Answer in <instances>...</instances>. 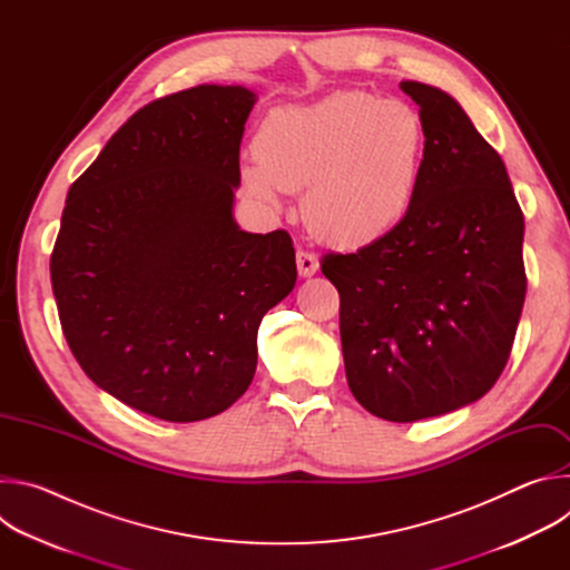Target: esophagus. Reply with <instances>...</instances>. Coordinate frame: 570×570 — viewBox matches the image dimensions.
Wrapping results in <instances>:
<instances>
[{
  "label": "esophagus",
  "instance_id": "34e87169",
  "mask_svg": "<svg viewBox=\"0 0 570 570\" xmlns=\"http://www.w3.org/2000/svg\"><path fill=\"white\" fill-rule=\"evenodd\" d=\"M320 268V262L313 253H306V250H297V271L302 277H311L315 275Z\"/></svg>",
  "mask_w": 570,
  "mask_h": 570
}]
</instances>
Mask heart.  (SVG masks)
I'll return each instance as SVG.
<instances>
[{
	"label": "heart",
	"instance_id": "1",
	"mask_svg": "<svg viewBox=\"0 0 570 570\" xmlns=\"http://www.w3.org/2000/svg\"><path fill=\"white\" fill-rule=\"evenodd\" d=\"M422 112L365 90H341L308 106L273 110L255 139L243 187L266 205L304 190L306 225L341 248H365L411 214L426 169Z\"/></svg>",
	"mask_w": 570,
	"mask_h": 570
}]
</instances>
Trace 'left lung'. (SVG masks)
Wrapping results in <instances>:
<instances>
[{"label": "left lung", "instance_id": "8db88e82", "mask_svg": "<svg viewBox=\"0 0 570 570\" xmlns=\"http://www.w3.org/2000/svg\"><path fill=\"white\" fill-rule=\"evenodd\" d=\"M426 121L417 200L385 238L330 253L352 394L387 422L478 401L501 376L525 299L523 212L501 155L440 88L401 80Z\"/></svg>", "mask_w": 570, "mask_h": 570}]
</instances>
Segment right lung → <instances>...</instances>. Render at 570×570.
Here are the masks:
<instances>
[{"instance_id": "right-lung-1", "label": "right lung", "mask_w": 570, "mask_h": 570, "mask_svg": "<svg viewBox=\"0 0 570 570\" xmlns=\"http://www.w3.org/2000/svg\"><path fill=\"white\" fill-rule=\"evenodd\" d=\"M257 95L198 86L137 110L69 194L51 253L67 345L130 409L214 417L248 390L262 317L295 286L288 232L234 220Z\"/></svg>"}]
</instances>
